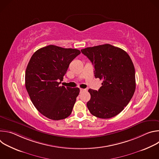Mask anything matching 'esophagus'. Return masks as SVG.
<instances>
[{"instance_id":"34e87169","label":"esophagus","mask_w":159,"mask_h":159,"mask_svg":"<svg viewBox=\"0 0 159 159\" xmlns=\"http://www.w3.org/2000/svg\"><path fill=\"white\" fill-rule=\"evenodd\" d=\"M85 90H86V89H80V93H81V92H84V91H85Z\"/></svg>"}]
</instances>
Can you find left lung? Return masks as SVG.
<instances>
[{"instance_id": "left-lung-1", "label": "left lung", "mask_w": 159, "mask_h": 159, "mask_svg": "<svg viewBox=\"0 0 159 159\" xmlns=\"http://www.w3.org/2000/svg\"><path fill=\"white\" fill-rule=\"evenodd\" d=\"M81 52L94 65L95 77L102 80L98 90H88L90 94L88 109L99 118L116 116L128 105L135 90V71L131 59L125 51L109 44L88 47Z\"/></svg>"}]
</instances>
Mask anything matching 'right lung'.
I'll use <instances>...</instances> for the list:
<instances>
[{"label":"right lung","instance_id":"add662e5","mask_svg":"<svg viewBox=\"0 0 159 159\" xmlns=\"http://www.w3.org/2000/svg\"><path fill=\"white\" fill-rule=\"evenodd\" d=\"M80 53L77 49L48 45L32 55L26 70L25 85L33 104L45 117L60 120L70 115L80 89L60 84L70 62Z\"/></svg>","mask_w":159,"mask_h":159}]
</instances>
